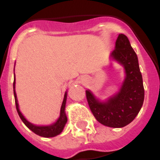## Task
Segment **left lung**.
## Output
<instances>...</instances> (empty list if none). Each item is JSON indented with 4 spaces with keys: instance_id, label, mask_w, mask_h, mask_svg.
<instances>
[{
    "instance_id": "left-lung-1",
    "label": "left lung",
    "mask_w": 160,
    "mask_h": 160,
    "mask_svg": "<svg viewBox=\"0 0 160 160\" xmlns=\"http://www.w3.org/2000/svg\"><path fill=\"white\" fill-rule=\"evenodd\" d=\"M111 56L125 68L126 78L120 91L105 102H100L89 90H86V96L90 111L100 123L119 128L128 125L138 114L144 88L138 58L126 35H118Z\"/></svg>"
}]
</instances>
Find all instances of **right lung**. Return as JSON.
Here are the masks:
<instances>
[{
	"label": "right lung",
	"mask_w": 160,
	"mask_h": 160,
	"mask_svg": "<svg viewBox=\"0 0 160 160\" xmlns=\"http://www.w3.org/2000/svg\"><path fill=\"white\" fill-rule=\"evenodd\" d=\"M13 94L14 98H15V104H16L17 111H18V114H19L20 118L22 120V122L25 123V125L29 129H30L32 132H34L36 135H39L42 137H46V138H49V137H54L56 135H59L62 131L63 128H64L65 125H66V122H67V117L65 113V107H66V97H67V93L66 92L64 96V100L62 102V105L61 107V112H60V117L57 120V122L55 123L52 124L50 126H35L33 124L30 123L28 122L27 120L25 119V117L22 115L18 107V99H17V94L15 92V74H14V81H13Z\"/></svg>",
	"instance_id": "add662e5"
}]
</instances>
